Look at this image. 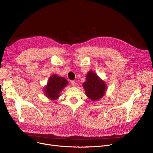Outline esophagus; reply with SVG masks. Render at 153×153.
I'll list each match as a JSON object with an SVG mask.
<instances>
[{
  "label": "esophagus",
  "instance_id": "34e87169",
  "mask_svg": "<svg viewBox=\"0 0 153 153\" xmlns=\"http://www.w3.org/2000/svg\"><path fill=\"white\" fill-rule=\"evenodd\" d=\"M71 84L73 87H76L77 85V83L75 81H71Z\"/></svg>",
  "mask_w": 153,
  "mask_h": 153
}]
</instances>
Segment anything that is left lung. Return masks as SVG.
Returning <instances> with one entry per match:
<instances>
[{
    "label": "left lung",
    "instance_id": "obj_1",
    "mask_svg": "<svg viewBox=\"0 0 153 153\" xmlns=\"http://www.w3.org/2000/svg\"><path fill=\"white\" fill-rule=\"evenodd\" d=\"M86 81L82 84L87 97L92 101L101 99L105 95L107 85L93 71H90L86 75Z\"/></svg>",
    "mask_w": 153,
    "mask_h": 153
}]
</instances>
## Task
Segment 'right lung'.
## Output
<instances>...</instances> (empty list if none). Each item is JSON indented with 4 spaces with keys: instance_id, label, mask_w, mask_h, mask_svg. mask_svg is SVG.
Masks as SVG:
<instances>
[{
    "instance_id": "add662e5",
    "label": "right lung",
    "mask_w": 153,
    "mask_h": 153,
    "mask_svg": "<svg viewBox=\"0 0 153 153\" xmlns=\"http://www.w3.org/2000/svg\"><path fill=\"white\" fill-rule=\"evenodd\" d=\"M68 84V81L65 78L53 74L48 79L44 87V94L50 100H56L59 97L61 92Z\"/></svg>"
}]
</instances>
